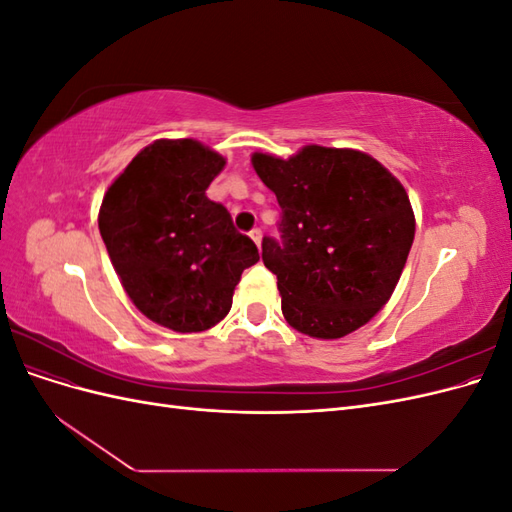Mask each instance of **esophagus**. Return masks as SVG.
I'll return each mask as SVG.
<instances>
[{"instance_id": "1", "label": "esophagus", "mask_w": 512, "mask_h": 512, "mask_svg": "<svg viewBox=\"0 0 512 512\" xmlns=\"http://www.w3.org/2000/svg\"><path fill=\"white\" fill-rule=\"evenodd\" d=\"M250 237H252V241L260 247V243H262V230H260V228H254V230L250 232Z\"/></svg>"}]
</instances>
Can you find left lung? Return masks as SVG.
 Returning a JSON list of instances; mask_svg holds the SVG:
<instances>
[{
    "instance_id": "obj_1",
    "label": "left lung",
    "mask_w": 512,
    "mask_h": 512,
    "mask_svg": "<svg viewBox=\"0 0 512 512\" xmlns=\"http://www.w3.org/2000/svg\"><path fill=\"white\" fill-rule=\"evenodd\" d=\"M252 166L282 207V243L262 239V262L290 327L316 339L361 329L391 299L414 241L404 185L356 149L256 151Z\"/></svg>"
}]
</instances>
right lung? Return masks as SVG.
Returning a JSON list of instances; mask_svg holds the SVG:
<instances>
[{
  "label": "right lung",
  "mask_w": 512,
  "mask_h": 512,
  "mask_svg": "<svg viewBox=\"0 0 512 512\" xmlns=\"http://www.w3.org/2000/svg\"><path fill=\"white\" fill-rule=\"evenodd\" d=\"M226 158L194 138H160L108 185L98 226L123 290L141 314L177 333L215 327L258 247L207 198Z\"/></svg>",
  "instance_id": "right-lung-1"
}]
</instances>
